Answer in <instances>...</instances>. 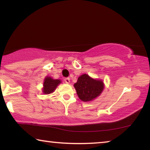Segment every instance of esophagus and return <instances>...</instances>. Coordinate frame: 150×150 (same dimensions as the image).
I'll return each instance as SVG.
<instances>
[{
    "mask_svg": "<svg viewBox=\"0 0 150 150\" xmlns=\"http://www.w3.org/2000/svg\"><path fill=\"white\" fill-rule=\"evenodd\" d=\"M64 81L66 83H67V84H69L70 83V79L69 77H67V78H65L64 79Z\"/></svg>",
    "mask_w": 150,
    "mask_h": 150,
    "instance_id": "34e87169",
    "label": "esophagus"
}]
</instances>
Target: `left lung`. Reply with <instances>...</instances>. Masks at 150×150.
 I'll list each match as a JSON object with an SVG mask.
<instances>
[{"label":"left lung","instance_id":"obj_1","mask_svg":"<svg viewBox=\"0 0 150 150\" xmlns=\"http://www.w3.org/2000/svg\"><path fill=\"white\" fill-rule=\"evenodd\" d=\"M102 80L94 79L87 74H83L78 78L74 87L79 98L84 102H88L99 96L104 89Z\"/></svg>","mask_w":150,"mask_h":150}]
</instances>
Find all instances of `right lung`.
<instances>
[{
    "mask_svg": "<svg viewBox=\"0 0 150 150\" xmlns=\"http://www.w3.org/2000/svg\"><path fill=\"white\" fill-rule=\"evenodd\" d=\"M62 83L60 79H54L51 77H46L44 79V87H43V93L45 95H49L52 93L57 88V85Z\"/></svg>",
    "mask_w": 150,
    "mask_h": 150,
    "instance_id": "1",
    "label": "right lung"
}]
</instances>
